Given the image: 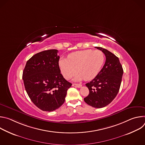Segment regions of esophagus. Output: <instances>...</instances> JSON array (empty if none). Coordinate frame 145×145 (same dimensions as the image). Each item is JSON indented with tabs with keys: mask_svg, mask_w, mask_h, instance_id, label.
<instances>
[{
	"mask_svg": "<svg viewBox=\"0 0 145 145\" xmlns=\"http://www.w3.org/2000/svg\"><path fill=\"white\" fill-rule=\"evenodd\" d=\"M72 86L77 87V88H80V87H81L82 85L80 84H73Z\"/></svg>",
	"mask_w": 145,
	"mask_h": 145,
	"instance_id": "34e87169",
	"label": "esophagus"
}]
</instances>
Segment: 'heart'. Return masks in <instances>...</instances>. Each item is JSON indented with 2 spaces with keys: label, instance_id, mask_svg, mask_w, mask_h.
I'll use <instances>...</instances> for the list:
<instances>
[{
  "label": "heart",
  "instance_id": "1",
  "mask_svg": "<svg viewBox=\"0 0 145 145\" xmlns=\"http://www.w3.org/2000/svg\"><path fill=\"white\" fill-rule=\"evenodd\" d=\"M68 58H61L59 66L61 72L66 79H69L79 73L76 80L93 79L100 72L105 63V54L99 50L91 49L71 53Z\"/></svg>",
  "mask_w": 145,
  "mask_h": 145
}]
</instances>
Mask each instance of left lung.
Listing matches in <instances>:
<instances>
[{"label": "left lung", "mask_w": 145, "mask_h": 145, "mask_svg": "<svg viewBox=\"0 0 145 145\" xmlns=\"http://www.w3.org/2000/svg\"><path fill=\"white\" fill-rule=\"evenodd\" d=\"M105 54L106 62L99 74L86 86L89 93L84 99L88 105L97 108L105 107L115 99L120 87L123 70L118 57L100 47H95Z\"/></svg>", "instance_id": "left-lung-1"}]
</instances>
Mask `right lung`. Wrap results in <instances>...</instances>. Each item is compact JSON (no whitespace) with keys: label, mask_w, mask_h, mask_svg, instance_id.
Returning a JSON list of instances; mask_svg holds the SVG:
<instances>
[{"label":"right lung","mask_w":145,"mask_h":145,"mask_svg":"<svg viewBox=\"0 0 145 145\" xmlns=\"http://www.w3.org/2000/svg\"><path fill=\"white\" fill-rule=\"evenodd\" d=\"M58 50L50 49L38 53L26 63L22 78L26 92L34 104L44 111L59 108L65 100L67 90L72 86L61 73Z\"/></svg>","instance_id":"right-lung-1"}]
</instances>
